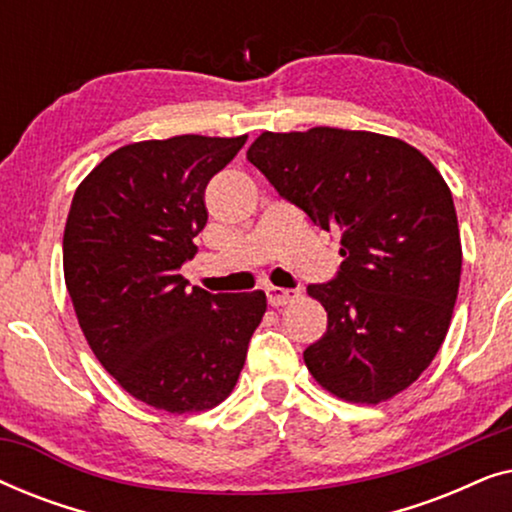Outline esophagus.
I'll return each instance as SVG.
<instances>
[{
	"label": "esophagus",
	"mask_w": 512,
	"mask_h": 512,
	"mask_svg": "<svg viewBox=\"0 0 512 512\" xmlns=\"http://www.w3.org/2000/svg\"><path fill=\"white\" fill-rule=\"evenodd\" d=\"M265 296H268V303L272 307H282V305H289L293 300H298L303 296V291L300 289H277V286H268L265 289Z\"/></svg>",
	"instance_id": "1"
}]
</instances>
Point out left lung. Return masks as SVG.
Returning <instances> with one entry per match:
<instances>
[{
  "label": "left lung",
  "instance_id": "obj_1",
  "mask_svg": "<svg viewBox=\"0 0 512 512\" xmlns=\"http://www.w3.org/2000/svg\"><path fill=\"white\" fill-rule=\"evenodd\" d=\"M247 158L314 226L340 233L338 275L307 286L328 312L303 352L314 380L352 403L410 387L457 303L461 240L445 179L415 146L363 130L263 132Z\"/></svg>",
  "mask_w": 512,
  "mask_h": 512
}]
</instances>
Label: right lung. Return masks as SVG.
I'll return each mask as SVG.
<instances>
[{"instance_id": "add662e5", "label": "right lung", "mask_w": 512, "mask_h": 512, "mask_svg": "<svg viewBox=\"0 0 512 512\" xmlns=\"http://www.w3.org/2000/svg\"><path fill=\"white\" fill-rule=\"evenodd\" d=\"M247 142L179 135L121 146L76 188L62 263L97 361L137 401L198 412L233 391L265 293L188 289L205 188Z\"/></svg>"}]
</instances>
